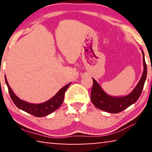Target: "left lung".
Returning a JSON list of instances; mask_svg holds the SVG:
<instances>
[{"label":"left lung","instance_id":"8db88e82","mask_svg":"<svg viewBox=\"0 0 152 152\" xmlns=\"http://www.w3.org/2000/svg\"><path fill=\"white\" fill-rule=\"evenodd\" d=\"M142 61L144 70L138 84L129 94L122 97H113L106 93L97 82L93 78V84L91 99L95 107L104 111L111 113H118L134 104L140 97L147 78V64L145 54L142 50Z\"/></svg>","mask_w":152,"mask_h":152}]
</instances>
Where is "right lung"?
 I'll use <instances>...</instances> for the list:
<instances>
[{
    "label": "right lung",
    "mask_w": 152,
    "mask_h": 152,
    "mask_svg": "<svg viewBox=\"0 0 152 152\" xmlns=\"http://www.w3.org/2000/svg\"><path fill=\"white\" fill-rule=\"evenodd\" d=\"M5 80L8 90H9L10 97H11L12 100L13 101L14 104L19 109H21L23 111L31 114V115L36 116V117H44V116L49 115V114L56 111L61 105L64 101L65 92L67 90L69 85L71 84V83H69V84L66 85L65 86H64L63 88H61L58 91L55 96H53L52 98L45 102L32 104L20 99L17 95H16L15 93L12 90V88H10L5 75Z\"/></svg>",
    "instance_id": "right-lung-1"
}]
</instances>
